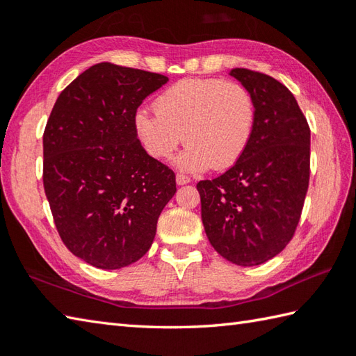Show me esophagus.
I'll return each instance as SVG.
<instances>
[{
  "label": "esophagus",
  "instance_id": "obj_1",
  "mask_svg": "<svg viewBox=\"0 0 356 356\" xmlns=\"http://www.w3.org/2000/svg\"><path fill=\"white\" fill-rule=\"evenodd\" d=\"M190 182H191V179L188 176H184V174H177V176H176V184L180 185V186L190 184Z\"/></svg>",
  "mask_w": 356,
  "mask_h": 356
}]
</instances>
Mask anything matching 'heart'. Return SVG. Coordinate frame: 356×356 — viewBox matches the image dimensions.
<instances>
[{"mask_svg":"<svg viewBox=\"0 0 356 356\" xmlns=\"http://www.w3.org/2000/svg\"><path fill=\"white\" fill-rule=\"evenodd\" d=\"M156 113L139 110L136 134L147 153L168 161L185 139L179 170H226L245 154L255 128V102L240 82L182 79L157 96Z\"/></svg>","mask_w":356,"mask_h":356,"instance_id":"heart-1","label":"heart"}]
</instances>
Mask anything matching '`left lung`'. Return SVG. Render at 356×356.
<instances>
[{"instance_id":"obj_1","label":"left lung","mask_w":356,"mask_h":356,"mask_svg":"<svg viewBox=\"0 0 356 356\" xmlns=\"http://www.w3.org/2000/svg\"><path fill=\"white\" fill-rule=\"evenodd\" d=\"M251 92L255 128L245 154L213 180H200L202 222L223 259L257 266L289 243L309 186L311 130L289 88L259 72H229Z\"/></svg>"}]
</instances>
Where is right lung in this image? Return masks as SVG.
Here are the masks:
<instances>
[{
  "label": "right lung",
  "mask_w": 356,
  "mask_h": 356,
  "mask_svg": "<svg viewBox=\"0 0 356 356\" xmlns=\"http://www.w3.org/2000/svg\"><path fill=\"white\" fill-rule=\"evenodd\" d=\"M168 82L111 63L92 65L58 96L45 125L44 190L69 251L99 269L138 261L176 194L174 172L138 139L134 116Z\"/></svg>",
  "instance_id": "right-lung-1"
}]
</instances>
